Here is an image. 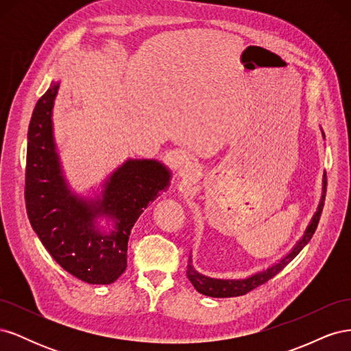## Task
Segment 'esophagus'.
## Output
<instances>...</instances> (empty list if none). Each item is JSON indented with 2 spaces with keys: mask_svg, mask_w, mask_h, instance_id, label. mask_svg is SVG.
Listing matches in <instances>:
<instances>
[{
  "mask_svg": "<svg viewBox=\"0 0 351 351\" xmlns=\"http://www.w3.org/2000/svg\"><path fill=\"white\" fill-rule=\"evenodd\" d=\"M178 174L183 180H196L200 176V168L195 162H183L178 169Z\"/></svg>",
  "mask_w": 351,
  "mask_h": 351,
  "instance_id": "1",
  "label": "esophagus"
}]
</instances>
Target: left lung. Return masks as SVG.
Listing matches in <instances>:
<instances>
[{
  "label": "left lung",
  "mask_w": 351,
  "mask_h": 351,
  "mask_svg": "<svg viewBox=\"0 0 351 351\" xmlns=\"http://www.w3.org/2000/svg\"><path fill=\"white\" fill-rule=\"evenodd\" d=\"M325 193H326V174H325V178H324V195L321 197L319 206H317V210L315 212L311 224L307 226L303 237L299 241H297V244L293 247V250L289 254H287V256H284L278 263L272 265L271 268L254 274V275H252V277L244 278V280H217V278H209V277H205V275L199 274L193 268L192 256H190L189 263H187V278L190 280V282L193 284V287L199 293L209 295V297H237V295H243V294H247L253 289H256V287L269 281L278 272H281L287 267V265H289L297 256V254L300 253V250L306 246V244L311 241L312 236L315 234V231L317 228V224H319L321 214H322V209H324V202H325Z\"/></svg>",
  "instance_id": "8db88e82"
}]
</instances>
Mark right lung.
Listing matches in <instances>:
<instances>
[{
    "label": "right lung",
    "mask_w": 351,
    "mask_h": 351,
    "mask_svg": "<svg viewBox=\"0 0 351 351\" xmlns=\"http://www.w3.org/2000/svg\"><path fill=\"white\" fill-rule=\"evenodd\" d=\"M58 83L36 102L27 132L25 200L30 226L52 258L88 284H111L127 268V243L149 202L165 192L171 173L155 159H129L107 178L95 200L71 193L52 136V107ZM99 216L114 221L110 233Z\"/></svg>",
    "instance_id": "obj_1"
}]
</instances>
